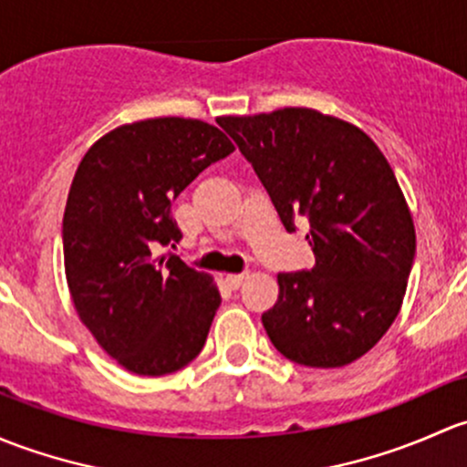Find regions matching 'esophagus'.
I'll return each mask as SVG.
<instances>
[{
  "label": "esophagus",
  "mask_w": 467,
  "mask_h": 467,
  "mask_svg": "<svg viewBox=\"0 0 467 467\" xmlns=\"http://www.w3.org/2000/svg\"><path fill=\"white\" fill-rule=\"evenodd\" d=\"M244 281H247V274H244V272L243 274H229V276H227V283L234 287V290H238V287L243 285Z\"/></svg>",
  "instance_id": "34e87169"
}]
</instances>
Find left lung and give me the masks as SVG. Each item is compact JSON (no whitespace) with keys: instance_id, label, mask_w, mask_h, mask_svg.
<instances>
[{"instance_id":"8db88e82","label":"left lung","mask_w":467,"mask_h":467,"mask_svg":"<svg viewBox=\"0 0 467 467\" xmlns=\"http://www.w3.org/2000/svg\"><path fill=\"white\" fill-rule=\"evenodd\" d=\"M287 232L310 220L315 267L278 274L263 312L274 348L304 367L337 368L373 348L400 312L416 229L391 166L367 132L307 108L220 117Z\"/></svg>"}]
</instances>
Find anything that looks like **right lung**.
Instances as JSON below:
<instances>
[{
  "instance_id": "obj_1",
  "label": "right lung",
  "mask_w": 467,
  "mask_h": 467,
  "mask_svg": "<svg viewBox=\"0 0 467 467\" xmlns=\"http://www.w3.org/2000/svg\"><path fill=\"white\" fill-rule=\"evenodd\" d=\"M234 150L215 126L161 117L112 130L78 163L62 218L67 285L100 348L137 376L180 371L204 346L213 278L152 247L180 243L172 200Z\"/></svg>"
}]
</instances>
